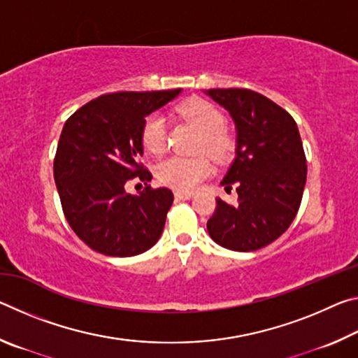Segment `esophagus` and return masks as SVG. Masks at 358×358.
I'll return each mask as SVG.
<instances>
[{"label":"esophagus","mask_w":358,"mask_h":358,"mask_svg":"<svg viewBox=\"0 0 358 358\" xmlns=\"http://www.w3.org/2000/svg\"><path fill=\"white\" fill-rule=\"evenodd\" d=\"M194 196L192 191H175V197L180 199V201H187Z\"/></svg>","instance_id":"1"}]
</instances>
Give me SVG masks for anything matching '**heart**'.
Masks as SVG:
<instances>
[{"mask_svg":"<svg viewBox=\"0 0 358 358\" xmlns=\"http://www.w3.org/2000/svg\"><path fill=\"white\" fill-rule=\"evenodd\" d=\"M178 113L187 123L201 132L199 150H203L215 161H227L234 155L235 137L224 128L222 112L211 102L194 98L178 107ZM166 143V118L161 113H153L145 120L142 126V145L153 155H159ZM213 171L208 157L205 156H171L157 167V177L177 189H194Z\"/></svg>","mask_w":358,"mask_h":358,"instance_id":"b5f03b06","label":"heart"}]
</instances>
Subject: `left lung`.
Masks as SVG:
<instances>
[{"label": "left lung", "mask_w": 358, "mask_h": 358, "mask_svg": "<svg viewBox=\"0 0 358 358\" xmlns=\"http://www.w3.org/2000/svg\"><path fill=\"white\" fill-rule=\"evenodd\" d=\"M205 94L235 123V159L221 185L226 191L234 185L238 194L235 205L216 199L207 230L227 250H260L286 232L300 208L306 157L299 128L284 108L251 90L215 88Z\"/></svg>", "instance_id": "1"}]
</instances>
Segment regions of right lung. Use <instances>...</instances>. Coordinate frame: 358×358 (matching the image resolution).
I'll return each mask as SVG.
<instances>
[{"instance_id": "1", "label": "right lung", "mask_w": 358, "mask_h": 358, "mask_svg": "<svg viewBox=\"0 0 358 358\" xmlns=\"http://www.w3.org/2000/svg\"><path fill=\"white\" fill-rule=\"evenodd\" d=\"M181 90L120 92L78 108L59 136L53 177L69 226L92 250L131 257L150 250L164 230L173 194L169 187L129 194L131 179L151 181L138 162L142 126Z\"/></svg>"}]
</instances>
